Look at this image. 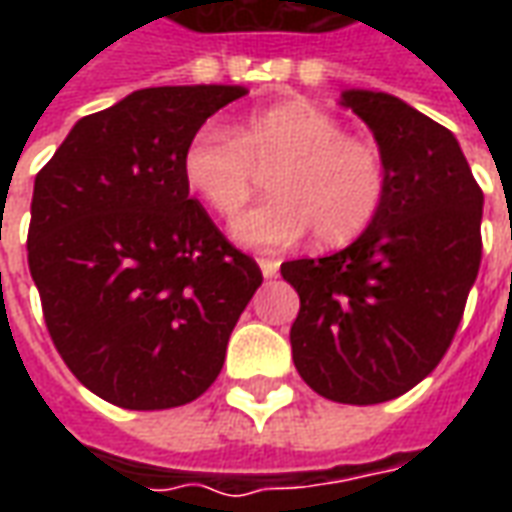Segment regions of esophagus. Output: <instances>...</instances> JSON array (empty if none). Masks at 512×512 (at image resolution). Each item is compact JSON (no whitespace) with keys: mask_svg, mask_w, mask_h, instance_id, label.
I'll return each mask as SVG.
<instances>
[{"mask_svg":"<svg viewBox=\"0 0 512 512\" xmlns=\"http://www.w3.org/2000/svg\"><path fill=\"white\" fill-rule=\"evenodd\" d=\"M257 266H260V271H263V277H277L279 260H274V257H260V260H257Z\"/></svg>","mask_w":512,"mask_h":512,"instance_id":"34e87169","label":"esophagus"}]
</instances>
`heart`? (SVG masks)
<instances>
[{"label": "heart", "mask_w": 512, "mask_h": 512, "mask_svg": "<svg viewBox=\"0 0 512 512\" xmlns=\"http://www.w3.org/2000/svg\"><path fill=\"white\" fill-rule=\"evenodd\" d=\"M257 171L272 172L274 197L233 224L235 241L252 249H285L310 230L323 246L351 244L386 197L381 153L307 101L252 112L235 131L205 123L183 150L189 189L224 219L252 200Z\"/></svg>", "instance_id": "heart-1"}]
</instances>
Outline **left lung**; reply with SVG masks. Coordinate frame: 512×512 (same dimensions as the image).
Segmentation results:
<instances>
[{"instance_id":"1","label":"left lung","mask_w":512,"mask_h":512,"mask_svg":"<svg viewBox=\"0 0 512 512\" xmlns=\"http://www.w3.org/2000/svg\"><path fill=\"white\" fill-rule=\"evenodd\" d=\"M386 167L381 211L329 257L282 263L299 293L290 326L299 376L334 403L395 400L447 354L472 290L483 191L458 139L389 93L345 90Z\"/></svg>"}]
</instances>
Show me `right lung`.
Listing matches in <instances>:
<instances>
[{"mask_svg": "<svg viewBox=\"0 0 512 512\" xmlns=\"http://www.w3.org/2000/svg\"><path fill=\"white\" fill-rule=\"evenodd\" d=\"M241 95L238 84L136 90L82 117L35 178L27 255L51 340L120 408L197 400L263 282L183 178L194 131Z\"/></svg>", "mask_w": 512, "mask_h": 512, "instance_id": "add662e5", "label": "right lung"}]
</instances>
